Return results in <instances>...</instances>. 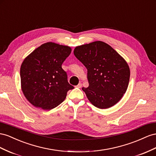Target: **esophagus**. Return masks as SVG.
<instances>
[{"mask_svg": "<svg viewBox=\"0 0 156 156\" xmlns=\"http://www.w3.org/2000/svg\"><path fill=\"white\" fill-rule=\"evenodd\" d=\"M77 88H81V87H82V83H79L78 84V85L76 86Z\"/></svg>", "mask_w": 156, "mask_h": 156, "instance_id": "34e87169", "label": "esophagus"}]
</instances>
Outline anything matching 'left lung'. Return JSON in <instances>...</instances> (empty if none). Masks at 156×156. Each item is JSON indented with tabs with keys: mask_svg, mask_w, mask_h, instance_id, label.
I'll return each instance as SVG.
<instances>
[{
	"mask_svg": "<svg viewBox=\"0 0 156 156\" xmlns=\"http://www.w3.org/2000/svg\"><path fill=\"white\" fill-rule=\"evenodd\" d=\"M74 55L87 69L89 86L83 87L96 108H109L123 97L129 85L130 69L124 59L102 41L77 47Z\"/></svg>",
	"mask_w": 156,
	"mask_h": 156,
	"instance_id": "1",
	"label": "left lung"
}]
</instances>
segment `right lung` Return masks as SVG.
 Masks as SVG:
<instances>
[{
  "label": "right lung",
  "instance_id": "right-lung-1",
  "mask_svg": "<svg viewBox=\"0 0 156 156\" xmlns=\"http://www.w3.org/2000/svg\"><path fill=\"white\" fill-rule=\"evenodd\" d=\"M68 46L47 43L23 60L20 68L22 89L33 106L51 109L60 105L74 87L68 81L62 65L71 54Z\"/></svg>",
  "mask_w": 156,
  "mask_h": 156
}]
</instances>
